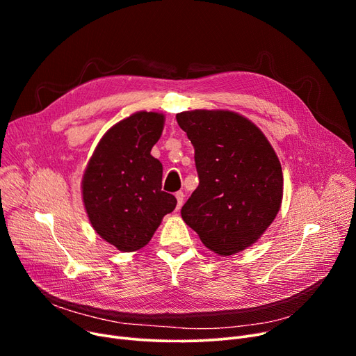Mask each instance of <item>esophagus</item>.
I'll return each instance as SVG.
<instances>
[{
    "mask_svg": "<svg viewBox=\"0 0 356 356\" xmlns=\"http://www.w3.org/2000/svg\"><path fill=\"white\" fill-rule=\"evenodd\" d=\"M176 199H177V211L181 208V204H183V200H184V193L183 192H177L176 193Z\"/></svg>",
    "mask_w": 356,
    "mask_h": 356,
    "instance_id": "34e87169",
    "label": "esophagus"
}]
</instances>
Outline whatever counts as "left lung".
Returning <instances> with one entry per match:
<instances>
[{
  "instance_id": "8db88e82",
  "label": "left lung",
  "mask_w": 356,
  "mask_h": 356,
  "mask_svg": "<svg viewBox=\"0 0 356 356\" xmlns=\"http://www.w3.org/2000/svg\"><path fill=\"white\" fill-rule=\"evenodd\" d=\"M195 148L199 186L181 218L219 255L245 250L264 234L283 199L282 164L266 136L231 111L176 115Z\"/></svg>"
}]
</instances>
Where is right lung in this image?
I'll return each instance as SVG.
<instances>
[{
	"label": "right lung",
	"instance_id": "right-lung-1",
	"mask_svg": "<svg viewBox=\"0 0 356 356\" xmlns=\"http://www.w3.org/2000/svg\"><path fill=\"white\" fill-rule=\"evenodd\" d=\"M164 117L137 112L109 128L85 170V209L95 229L120 251H137L152 239L176 197L161 191L163 165L149 152Z\"/></svg>",
	"mask_w": 356,
	"mask_h": 356
}]
</instances>
